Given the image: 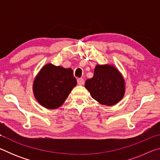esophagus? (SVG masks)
<instances>
[{
	"label": "esophagus",
	"mask_w": 160,
	"mask_h": 160,
	"mask_svg": "<svg viewBox=\"0 0 160 160\" xmlns=\"http://www.w3.org/2000/svg\"><path fill=\"white\" fill-rule=\"evenodd\" d=\"M77 81H78V84L80 85H82L84 82H85V81H84L82 78H78Z\"/></svg>",
	"instance_id": "esophagus-1"
}]
</instances>
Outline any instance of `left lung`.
<instances>
[{"label": "left lung", "instance_id": "obj_1", "mask_svg": "<svg viewBox=\"0 0 160 160\" xmlns=\"http://www.w3.org/2000/svg\"><path fill=\"white\" fill-rule=\"evenodd\" d=\"M92 97L101 104L113 106L120 102L126 92L125 80L113 65H97L94 76L85 82Z\"/></svg>", "mask_w": 160, "mask_h": 160}]
</instances>
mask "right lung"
Wrapping results in <instances>:
<instances>
[{
	"mask_svg": "<svg viewBox=\"0 0 160 160\" xmlns=\"http://www.w3.org/2000/svg\"><path fill=\"white\" fill-rule=\"evenodd\" d=\"M77 85L73 70L48 63L42 68L33 82L37 101L48 109L60 107Z\"/></svg>",
	"mask_w": 160,
	"mask_h": 160,
	"instance_id": "add662e5",
	"label": "right lung"
}]
</instances>
